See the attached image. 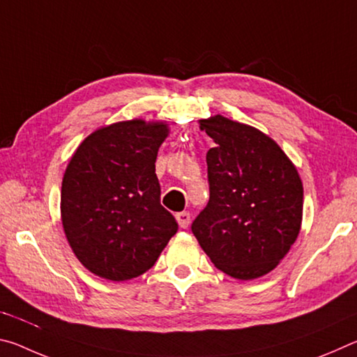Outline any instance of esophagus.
<instances>
[{
    "label": "esophagus",
    "instance_id": "34e87169",
    "mask_svg": "<svg viewBox=\"0 0 357 357\" xmlns=\"http://www.w3.org/2000/svg\"><path fill=\"white\" fill-rule=\"evenodd\" d=\"M176 222H178V225L181 228H187V227H189V223H190V213H187V211L178 213L176 214Z\"/></svg>",
    "mask_w": 357,
    "mask_h": 357
}]
</instances>
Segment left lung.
<instances>
[{
  "label": "left lung",
  "mask_w": 357,
  "mask_h": 357,
  "mask_svg": "<svg viewBox=\"0 0 357 357\" xmlns=\"http://www.w3.org/2000/svg\"><path fill=\"white\" fill-rule=\"evenodd\" d=\"M215 146L206 154L209 202L192 233L217 269L239 280L271 273L298 239L304 189L273 138L215 114L200 119Z\"/></svg>",
  "instance_id": "8db88e82"
}]
</instances>
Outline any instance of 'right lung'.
Segmentation results:
<instances>
[{
  "label": "right lung",
  "mask_w": 357,
  "mask_h": 357,
  "mask_svg": "<svg viewBox=\"0 0 357 357\" xmlns=\"http://www.w3.org/2000/svg\"><path fill=\"white\" fill-rule=\"evenodd\" d=\"M165 121L130 119L89 134L72 154L61 185V222L89 273L123 282L146 273L178 231L160 204L157 151Z\"/></svg>",
  "instance_id": "add662e5"
}]
</instances>
